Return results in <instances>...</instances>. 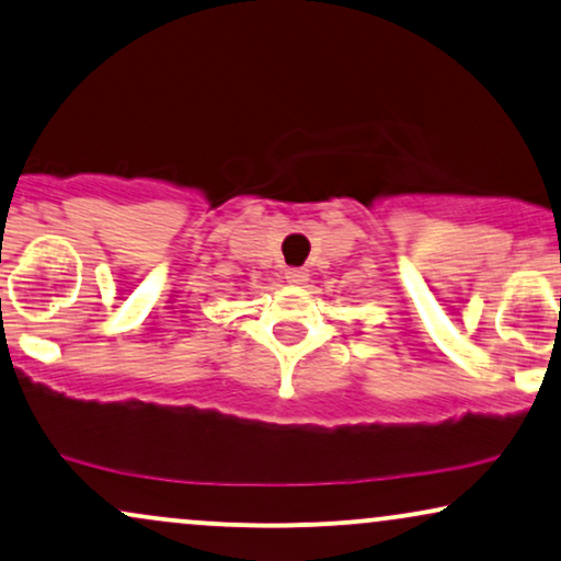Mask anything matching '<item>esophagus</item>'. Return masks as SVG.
Returning a JSON list of instances; mask_svg holds the SVG:
<instances>
[{
	"label": "esophagus",
	"instance_id": "obj_1",
	"mask_svg": "<svg viewBox=\"0 0 561 561\" xmlns=\"http://www.w3.org/2000/svg\"><path fill=\"white\" fill-rule=\"evenodd\" d=\"M286 280L291 283V286H301V283L309 280V273L304 267H291L286 270Z\"/></svg>",
	"mask_w": 561,
	"mask_h": 561
}]
</instances>
